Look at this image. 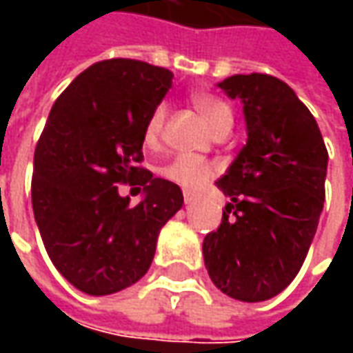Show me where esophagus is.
<instances>
[{"label": "esophagus", "mask_w": 353, "mask_h": 353, "mask_svg": "<svg viewBox=\"0 0 353 353\" xmlns=\"http://www.w3.org/2000/svg\"><path fill=\"white\" fill-rule=\"evenodd\" d=\"M183 196H184V204H190V202L194 200V192H192V190H184Z\"/></svg>", "instance_id": "esophagus-1"}]
</instances>
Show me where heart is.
Returning a JSON list of instances; mask_svg holds the SVG:
<instances>
[{
  "label": "heart",
  "instance_id": "obj_1",
  "mask_svg": "<svg viewBox=\"0 0 353 353\" xmlns=\"http://www.w3.org/2000/svg\"><path fill=\"white\" fill-rule=\"evenodd\" d=\"M192 105L196 108V112L204 117V121L208 123L214 135L228 133L234 125V114L232 108L218 96H214L210 92H194L192 94ZM165 117H167V108L165 105H157L153 114L149 116L143 131V139L149 147H153L161 139L163 125H165ZM216 167L192 155H176L170 159L167 165L161 167V174L174 184H181L184 188H196L200 184H204L208 179L214 176Z\"/></svg>",
  "mask_w": 353,
  "mask_h": 353
}]
</instances>
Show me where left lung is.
Masks as SVG:
<instances>
[{
  "label": "left lung",
  "mask_w": 353,
  "mask_h": 353,
  "mask_svg": "<svg viewBox=\"0 0 353 353\" xmlns=\"http://www.w3.org/2000/svg\"><path fill=\"white\" fill-rule=\"evenodd\" d=\"M241 100L248 141L216 186L230 196L202 253L220 291L259 303L285 291L305 263L324 206L328 151L291 86L269 74L218 84Z\"/></svg>",
  "instance_id": "1"
}]
</instances>
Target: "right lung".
Here are the masks:
<instances>
[{"label": "right lung", "instance_id": "add662e5", "mask_svg": "<svg viewBox=\"0 0 353 353\" xmlns=\"http://www.w3.org/2000/svg\"><path fill=\"white\" fill-rule=\"evenodd\" d=\"M172 86V72L131 59L92 64L48 114L34 149V222L62 277L102 296L149 271L161 228L183 208L179 184L137 167L149 116ZM137 183L128 206L117 184Z\"/></svg>", "mask_w": 353, "mask_h": 353}]
</instances>
